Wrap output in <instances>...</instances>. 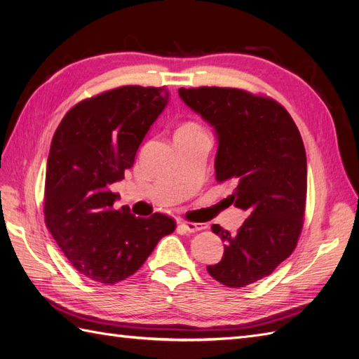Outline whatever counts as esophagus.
<instances>
[{"label": "esophagus", "mask_w": 359, "mask_h": 359, "mask_svg": "<svg viewBox=\"0 0 359 359\" xmlns=\"http://www.w3.org/2000/svg\"><path fill=\"white\" fill-rule=\"evenodd\" d=\"M178 227L180 229H182L184 232H189V233H191V232H198V231H202V229H205V224H202V223H191V222H181L180 224H178Z\"/></svg>", "instance_id": "34e87169"}]
</instances>
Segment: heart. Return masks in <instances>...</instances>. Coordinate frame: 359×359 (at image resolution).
<instances>
[{
    "mask_svg": "<svg viewBox=\"0 0 359 359\" xmlns=\"http://www.w3.org/2000/svg\"><path fill=\"white\" fill-rule=\"evenodd\" d=\"M194 132H202V128L196 123H184L178 128L177 135H187V133H194Z\"/></svg>",
    "mask_w": 359,
    "mask_h": 359,
    "instance_id": "b5f03b06",
    "label": "heart"
}]
</instances>
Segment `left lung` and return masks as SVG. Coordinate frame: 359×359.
Segmentation results:
<instances>
[{
    "label": "left lung",
    "mask_w": 359,
    "mask_h": 359,
    "mask_svg": "<svg viewBox=\"0 0 359 359\" xmlns=\"http://www.w3.org/2000/svg\"><path fill=\"white\" fill-rule=\"evenodd\" d=\"M190 109L219 139L215 180H232L231 203L248 214L231 233L212 224L224 243L219 264L206 266L229 287L269 276L297 247L307 198V157L299 130L283 106L238 88H180Z\"/></svg>",
    "instance_id": "1"
}]
</instances>
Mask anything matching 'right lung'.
I'll use <instances>...</instances> for the list:
<instances>
[{
	"label": "right lung",
	"instance_id": "add662e5",
	"mask_svg": "<svg viewBox=\"0 0 359 359\" xmlns=\"http://www.w3.org/2000/svg\"><path fill=\"white\" fill-rule=\"evenodd\" d=\"M161 86L127 85L74 104L52 137L45 181V222L73 268L97 283L133 276L163 236L170 217L116 210L109 186L124 178L149 127L168 104Z\"/></svg>",
	"mask_w": 359,
	"mask_h": 359
}]
</instances>
